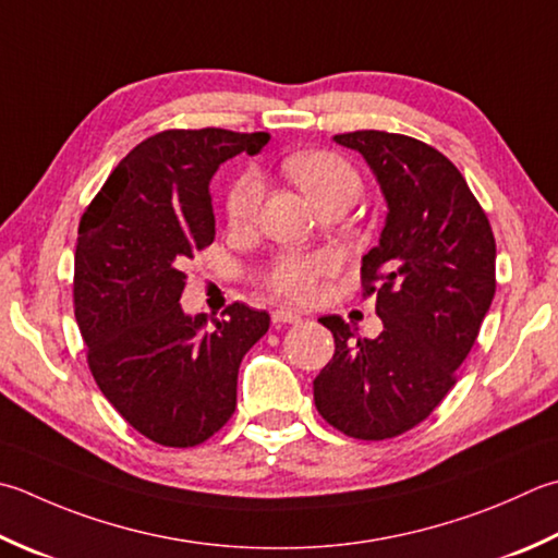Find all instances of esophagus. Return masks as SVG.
<instances>
[{
  "label": "esophagus",
  "instance_id": "34e87169",
  "mask_svg": "<svg viewBox=\"0 0 558 558\" xmlns=\"http://www.w3.org/2000/svg\"><path fill=\"white\" fill-rule=\"evenodd\" d=\"M302 322V314L300 312H292V310H276L272 312V324L280 326V324H300Z\"/></svg>",
  "mask_w": 558,
  "mask_h": 558
}]
</instances>
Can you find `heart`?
I'll return each instance as SVG.
<instances>
[{"label":"heart","instance_id":"b5f03b06","mask_svg":"<svg viewBox=\"0 0 558 558\" xmlns=\"http://www.w3.org/2000/svg\"><path fill=\"white\" fill-rule=\"evenodd\" d=\"M288 177L300 185L302 193L314 205L351 195L357 198L360 177L353 163L329 149H310L292 155L282 163ZM260 198H264V183L256 171H242L229 185L225 195V217L232 227H244L254 220ZM338 260L329 251L316 254H286L280 256L266 272V286L292 302H310L322 290V282L333 276Z\"/></svg>","mask_w":558,"mask_h":558}]
</instances>
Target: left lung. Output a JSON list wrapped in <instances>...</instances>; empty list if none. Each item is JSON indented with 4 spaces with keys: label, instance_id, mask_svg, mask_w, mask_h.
<instances>
[{
    "label": "left lung",
    "instance_id": "left-lung-1",
    "mask_svg": "<svg viewBox=\"0 0 558 558\" xmlns=\"http://www.w3.org/2000/svg\"><path fill=\"white\" fill-rule=\"evenodd\" d=\"M333 140L365 157L389 205L360 268L385 329L369 341L341 316H322L336 353L314 379V403L348 438L387 440L428 418L454 387L496 294V239L442 151L381 130Z\"/></svg>",
    "mask_w": 558,
    "mask_h": 558
}]
</instances>
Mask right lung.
Instances as JSON below:
<instances>
[{"label": "right lung", "mask_w": 558, "mask_h": 558, "mask_svg": "<svg viewBox=\"0 0 558 558\" xmlns=\"http://www.w3.org/2000/svg\"><path fill=\"white\" fill-rule=\"evenodd\" d=\"M268 133L163 130L118 163L86 207L74 251V316L104 397L137 433L195 447L236 409V375L270 316L232 302L205 329L185 316V260L213 244L210 179Z\"/></svg>", "instance_id": "right-lung-1"}]
</instances>
